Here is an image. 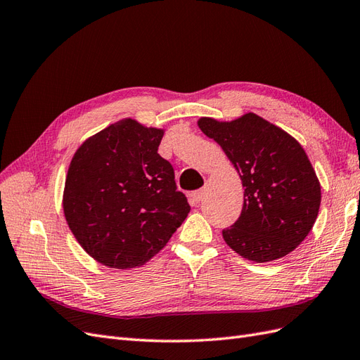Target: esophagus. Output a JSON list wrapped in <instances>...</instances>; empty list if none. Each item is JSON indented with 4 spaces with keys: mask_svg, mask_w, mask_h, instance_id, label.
<instances>
[{
    "mask_svg": "<svg viewBox=\"0 0 360 360\" xmlns=\"http://www.w3.org/2000/svg\"><path fill=\"white\" fill-rule=\"evenodd\" d=\"M202 197H204V191L202 189L195 191V192L191 193V201H192V204H198L202 200Z\"/></svg>",
    "mask_w": 360,
    "mask_h": 360,
    "instance_id": "34e87169",
    "label": "esophagus"
}]
</instances>
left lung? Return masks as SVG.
<instances>
[{
	"label": "left lung",
	"mask_w": 360,
	"mask_h": 360,
	"mask_svg": "<svg viewBox=\"0 0 360 360\" xmlns=\"http://www.w3.org/2000/svg\"><path fill=\"white\" fill-rule=\"evenodd\" d=\"M198 127L222 147L245 188L240 216L222 231L225 243L257 263L290 254L312 230L321 202L303 147L254 112L233 122L201 117Z\"/></svg>",
	"instance_id": "obj_1"
}]
</instances>
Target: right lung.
<instances>
[{
  "instance_id": "right-lung-1",
  "label": "right lung",
  "mask_w": 360,
  "mask_h": 360,
  "mask_svg": "<svg viewBox=\"0 0 360 360\" xmlns=\"http://www.w3.org/2000/svg\"><path fill=\"white\" fill-rule=\"evenodd\" d=\"M163 129L123 118L73 155L63 210L75 238L111 269L146 264L191 212L171 163L158 153Z\"/></svg>"
}]
</instances>
